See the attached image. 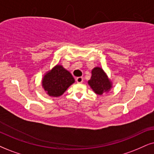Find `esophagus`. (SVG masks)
Wrapping results in <instances>:
<instances>
[{"label":"esophagus","instance_id":"esophagus-1","mask_svg":"<svg viewBox=\"0 0 154 154\" xmlns=\"http://www.w3.org/2000/svg\"><path fill=\"white\" fill-rule=\"evenodd\" d=\"M76 81L77 83H82L83 82V78L82 77H78L76 78Z\"/></svg>","mask_w":154,"mask_h":154}]
</instances>
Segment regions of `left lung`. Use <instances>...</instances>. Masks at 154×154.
<instances>
[{
	"label": "left lung",
	"instance_id": "8db88e82",
	"mask_svg": "<svg viewBox=\"0 0 154 154\" xmlns=\"http://www.w3.org/2000/svg\"><path fill=\"white\" fill-rule=\"evenodd\" d=\"M89 86L97 94L102 95L112 88V82L101 67H94L91 71V79L88 81Z\"/></svg>",
	"mask_w": 154,
	"mask_h": 154
}]
</instances>
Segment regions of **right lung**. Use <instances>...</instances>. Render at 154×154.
<instances>
[{"label": "right lung", "mask_w": 154, "mask_h": 154, "mask_svg": "<svg viewBox=\"0 0 154 154\" xmlns=\"http://www.w3.org/2000/svg\"><path fill=\"white\" fill-rule=\"evenodd\" d=\"M74 82L75 79L69 72L62 65H56L44 76L42 85L49 96L59 97Z\"/></svg>", "instance_id": "1"}]
</instances>
